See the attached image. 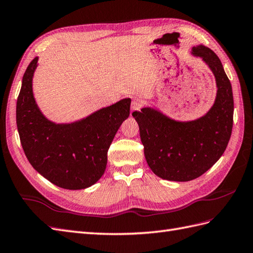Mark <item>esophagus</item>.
I'll use <instances>...</instances> for the list:
<instances>
[{
	"label": "esophagus",
	"instance_id": "34e87169",
	"mask_svg": "<svg viewBox=\"0 0 253 253\" xmlns=\"http://www.w3.org/2000/svg\"><path fill=\"white\" fill-rule=\"evenodd\" d=\"M142 107V101L140 99H134L131 103V110L132 111H139Z\"/></svg>",
	"mask_w": 253,
	"mask_h": 253
}]
</instances>
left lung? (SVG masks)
Segmentation results:
<instances>
[{"mask_svg":"<svg viewBox=\"0 0 253 253\" xmlns=\"http://www.w3.org/2000/svg\"><path fill=\"white\" fill-rule=\"evenodd\" d=\"M191 53L215 76L217 95L210 111L188 122L175 121L151 107L132 112L148 167L160 178L174 182H188L211 169L228 146L233 127L232 85L219 57L203 44L193 47Z\"/></svg>","mask_w":253,"mask_h":253,"instance_id":"8db88e82","label":"left lung"}]
</instances>
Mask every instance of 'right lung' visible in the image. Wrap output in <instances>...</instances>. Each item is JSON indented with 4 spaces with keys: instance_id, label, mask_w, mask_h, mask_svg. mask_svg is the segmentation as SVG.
<instances>
[{
    "instance_id": "obj_1",
    "label": "right lung",
    "mask_w": 253,
    "mask_h": 253,
    "mask_svg": "<svg viewBox=\"0 0 253 253\" xmlns=\"http://www.w3.org/2000/svg\"><path fill=\"white\" fill-rule=\"evenodd\" d=\"M38 57L30 63L17 99L16 120L30 164L49 182L64 189H85L105 173L108 150L130 111V98L102 108L80 121L55 124L38 108L33 95Z\"/></svg>"
}]
</instances>
